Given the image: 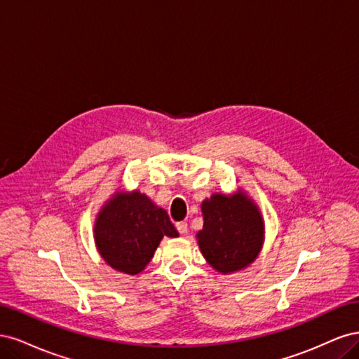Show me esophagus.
Segmentation results:
<instances>
[{"mask_svg": "<svg viewBox=\"0 0 359 359\" xmlns=\"http://www.w3.org/2000/svg\"><path fill=\"white\" fill-rule=\"evenodd\" d=\"M177 229H178L180 233H187V231H189L187 222H178V223H177Z\"/></svg>", "mask_w": 359, "mask_h": 359, "instance_id": "34e87169", "label": "esophagus"}]
</instances>
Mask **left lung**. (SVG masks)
I'll use <instances>...</instances> for the list:
<instances>
[{"mask_svg": "<svg viewBox=\"0 0 359 359\" xmlns=\"http://www.w3.org/2000/svg\"><path fill=\"white\" fill-rule=\"evenodd\" d=\"M203 227L198 243L203 257L220 273L243 269L256 259L264 241L257 206L244 194H212L202 203Z\"/></svg>", "mask_w": 359, "mask_h": 359, "instance_id": "obj_1", "label": "left lung"}]
</instances>
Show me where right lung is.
Listing matches in <instances>:
<instances>
[{
	"label": "right lung",
	"instance_id": "add662e5",
	"mask_svg": "<svg viewBox=\"0 0 359 359\" xmlns=\"http://www.w3.org/2000/svg\"><path fill=\"white\" fill-rule=\"evenodd\" d=\"M94 233L106 262L132 276L149 264L163 236H178L168 212L139 191L116 194L107 202L97 217Z\"/></svg>",
	"mask_w": 359,
	"mask_h": 359
}]
</instances>
